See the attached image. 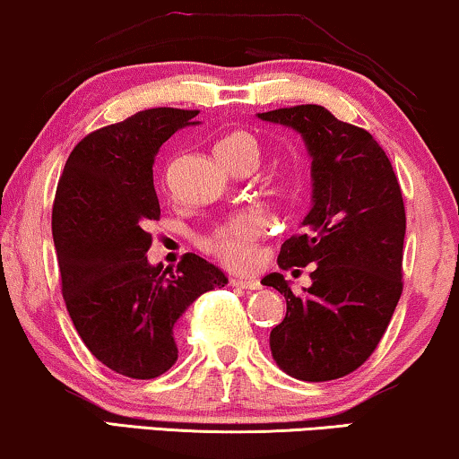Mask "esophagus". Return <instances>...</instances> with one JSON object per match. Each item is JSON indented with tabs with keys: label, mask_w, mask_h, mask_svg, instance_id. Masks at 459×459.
Masks as SVG:
<instances>
[{
	"label": "esophagus",
	"mask_w": 459,
	"mask_h": 459,
	"mask_svg": "<svg viewBox=\"0 0 459 459\" xmlns=\"http://www.w3.org/2000/svg\"><path fill=\"white\" fill-rule=\"evenodd\" d=\"M231 286H238V288H244V290H259L261 288V281L259 280H247V278H231Z\"/></svg>",
	"instance_id": "34e87169"
}]
</instances>
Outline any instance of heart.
<instances>
[{
	"instance_id": "1",
	"label": "heart",
	"mask_w": 459,
	"mask_h": 459,
	"mask_svg": "<svg viewBox=\"0 0 459 459\" xmlns=\"http://www.w3.org/2000/svg\"><path fill=\"white\" fill-rule=\"evenodd\" d=\"M215 152L231 171L240 167H256L261 160V143L248 131H231L217 142ZM263 231V219L253 211H242L225 219L206 238V248L225 265L247 269L253 265L256 240Z\"/></svg>"
}]
</instances>
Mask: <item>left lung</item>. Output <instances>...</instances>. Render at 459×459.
<instances>
[{
	"label": "left lung",
	"mask_w": 459,
	"mask_h": 459,
	"mask_svg": "<svg viewBox=\"0 0 459 459\" xmlns=\"http://www.w3.org/2000/svg\"><path fill=\"white\" fill-rule=\"evenodd\" d=\"M259 118L297 129L313 159V206L278 256L281 269L313 265V284L294 294L281 273L263 278L286 299L269 347L292 378H342L378 347L403 292L405 206L397 175L369 131L338 121L324 106H290Z\"/></svg>",
	"instance_id": "left-lung-1"
}]
</instances>
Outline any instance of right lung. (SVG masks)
Wrapping results in <instances>:
<instances>
[{
	"instance_id": "add662e5",
	"label": "right lung",
	"mask_w": 459,
	"mask_h": 459,
	"mask_svg": "<svg viewBox=\"0 0 459 459\" xmlns=\"http://www.w3.org/2000/svg\"><path fill=\"white\" fill-rule=\"evenodd\" d=\"M198 110L150 108L91 131L68 156L56 190L52 234L66 311L90 353L135 380L178 361V325L200 294L228 284L187 253L152 267L148 223L160 217L152 167L162 143Z\"/></svg>"
}]
</instances>
